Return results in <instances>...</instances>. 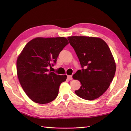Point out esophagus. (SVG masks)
I'll list each match as a JSON object with an SVG mask.
<instances>
[{
  "label": "esophagus",
  "instance_id": "esophagus-1",
  "mask_svg": "<svg viewBox=\"0 0 131 131\" xmlns=\"http://www.w3.org/2000/svg\"><path fill=\"white\" fill-rule=\"evenodd\" d=\"M68 79H69V80H72V79H73L72 75H68Z\"/></svg>",
  "mask_w": 131,
  "mask_h": 131
}]
</instances>
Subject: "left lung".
Here are the masks:
<instances>
[{
  "instance_id": "left-lung-1",
  "label": "left lung",
  "mask_w": 131,
  "mask_h": 131,
  "mask_svg": "<svg viewBox=\"0 0 131 131\" xmlns=\"http://www.w3.org/2000/svg\"><path fill=\"white\" fill-rule=\"evenodd\" d=\"M68 39L82 68L73 76L81 85L75 93L86 100H96L109 88L115 74L113 54L106 43L101 38L73 36Z\"/></svg>"
}]
</instances>
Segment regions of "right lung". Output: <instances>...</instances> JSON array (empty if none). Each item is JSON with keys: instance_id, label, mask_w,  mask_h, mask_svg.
Returning <instances> with one entry per match:
<instances>
[{"instance_id": "add662e5", "label": "right lung", "mask_w": 131, "mask_h": 131, "mask_svg": "<svg viewBox=\"0 0 131 131\" xmlns=\"http://www.w3.org/2000/svg\"><path fill=\"white\" fill-rule=\"evenodd\" d=\"M69 43L64 37L37 38L28 42L17 60V73L23 90L39 104L53 101L67 76L51 72L59 53Z\"/></svg>"}]
</instances>
